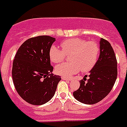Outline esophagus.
I'll use <instances>...</instances> for the list:
<instances>
[{
  "mask_svg": "<svg viewBox=\"0 0 127 127\" xmlns=\"http://www.w3.org/2000/svg\"><path fill=\"white\" fill-rule=\"evenodd\" d=\"M62 79H63V80H66V81H71V79H69L68 77H62Z\"/></svg>",
  "mask_w": 127,
  "mask_h": 127,
  "instance_id": "1",
  "label": "esophagus"
}]
</instances>
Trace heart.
I'll return each instance as SVG.
<instances>
[{
	"label": "heart",
	"mask_w": 127,
	"mask_h": 127,
	"mask_svg": "<svg viewBox=\"0 0 127 127\" xmlns=\"http://www.w3.org/2000/svg\"><path fill=\"white\" fill-rule=\"evenodd\" d=\"M61 50L55 46L49 50V57L54 63H59L70 54L71 63H63L55 67V71L59 75L70 77L77 73L90 71L94 66L99 54V46L95 41H87L79 37L69 38L61 43Z\"/></svg>",
	"instance_id": "heart-1"
}]
</instances>
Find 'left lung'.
Segmentation results:
<instances>
[{
	"instance_id": "obj_1",
	"label": "left lung",
	"mask_w": 127,
	"mask_h": 127,
	"mask_svg": "<svg viewBox=\"0 0 127 127\" xmlns=\"http://www.w3.org/2000/svg\"><path fill=\"white\" fill-rule=\"evenodd\" d=\"M100 54L97 63L90 71L89 79L80 81V87L73 92L79 102L94 104L110 92L117 77V61L110 42L104 38L99 42Z\"/></svg>"
}]
</instances>
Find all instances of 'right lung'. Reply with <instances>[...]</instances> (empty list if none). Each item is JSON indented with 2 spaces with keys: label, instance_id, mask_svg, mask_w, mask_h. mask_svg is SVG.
<instances>
[{
  "label": "right lung",
  "instance_id": "right-lung-1",
  "mask_svg": "<svg viewBox=\"0 0 127 127\" xmlns=\"http://www.w3.org/2000/svg\"><path fill=\"white\" fill-rule=\"evenodd\" d=\"M54 37L39 35L27 40L15 56L12 77L21 98L32 105H42L54 96L61 77L51 73L49 50Z\"/></svg>",
  "mask_w": 127,
  "mask_h": 127
}]
</instances>
